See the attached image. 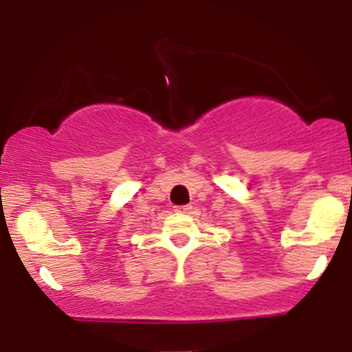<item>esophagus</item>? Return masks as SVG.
Returning <instances> with one entry per match:
<instances>
[{
	"label": "esophagus",
	"instance_id": "34e87169",
	"mask_svg": "<svg viewBox=\"0 0 352 352\" xmlns=\"http://www.w3.org/2000/svg\"><path fill=\"white\" fill-rule=\"evenodd\" d=\"M175 212L190 213V212H192V205H179V207H175Z\"/></svg>",
	"mask_w": 352,
	"mask_h": 352
}]
</instances>
